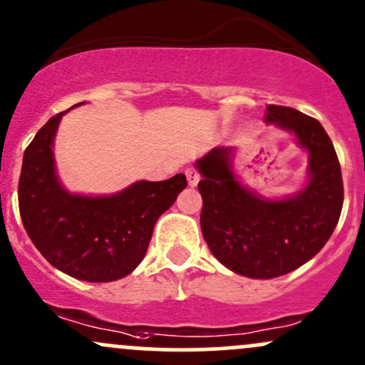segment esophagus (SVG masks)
Listing matches in <instances>:
<instances>
[{
	"instance_id": "34e87169",
	"label": "esophagus",
	"mask_w": 365,
	"mask_h": 365,
	"mask_svg": "<svg viewBox=\"0 0 365 365\" xmlns=\"http://www.w3.org/2000/svg\"><path fill=\"white\" fill-rule=\"evenodd\" d=\"M186 178H187V184H190V186H197L198 181H200V172H198L195 167H190V168H186Z\"/></svg>"
}]
</instances>
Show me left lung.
<instances>
[{"label": "left lung", "instance_id": "8db88e82", "mask_svg": "<svg viewBox=\"0 0 365 365\" xmlns=\"http://www.w3.org/2000/svg\"><path fill=\"white\" fill-rule=\"evenodd\" d=\"M265 121L294 131L309 153L311 181L299 195L272 202L250 193L232 174L228 148L197 163L205 242L225 267L255 279L283 276L311 260L332 235L344 200L339 160L320 123L283 105H269Z\"/></svg>", "mask_w": 365, "mask_h": 365}]
</instances>
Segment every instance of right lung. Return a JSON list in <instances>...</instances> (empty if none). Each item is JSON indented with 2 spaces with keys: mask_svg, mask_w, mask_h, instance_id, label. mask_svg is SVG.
<instances>
[{
  "mask_svg": "<svg viewBox=\"0 0 365 365\" xmlns=\"http://www.w3.org/2000/svg\"><path fill=\"white\" fill-rule=\"evenodd\" d=\"M63 114L48 119L24 151L19 178L22 225L45 260L61 272L89 283L121 279L144 260L158 217L186 187V175L135 182L112 197L70 195L56 179L52 156Z\"/></svg>",
  "mask_w": 365,
  "mask_h": 365,
  "instance_id": "add662e5",
  "label": "right lung"
}]
</instances>
